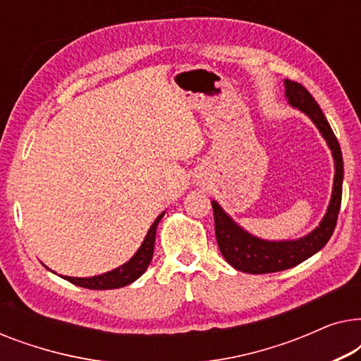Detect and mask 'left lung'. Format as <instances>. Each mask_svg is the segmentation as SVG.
Masks as SVG:
<instances>
[{
	"instance_id": "obj_1",
	"label": "left lung",
	"mask_w": 361,
	"mask_h": 361,
	"mask_svg": "<svg viewBox=\"0 0 361 361\" xmlns=\"http://www.w3.org/2000/svg\"><path fill=\"white\" fill-rule=\"evenodd\" d=\"M284 88L286 98H288L290 106L298 108L312 120L320 135L327 141L330 151H332L335 162L332 197H330L327 214L324 215L317 228H314L302 238L284 241L261 240L258 236L248 233L215 200L212 202L215 219V236L221 255H224L226 263L233 266L235 269L250 274H266L294 268V266L302 263L322 250L334 233L340 204H342L343 159L337 137H335L332 128H330L327 118L320 110L317 102L300 83L284 80Z\"/></svg>"
}]
</instances>
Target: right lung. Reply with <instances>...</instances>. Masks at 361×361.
Here are the masks:
<instances>
[{
  "instance_id": "add662e5",
  "label": "right lung",
  "mask_w": 361,
  "mask_h": 361,
  "mask_svg": "<svg viewBox=\"0 0 361 361\" xmlns=\"http://www.w3.org/2000/svg\"><path fill=\"white\" fill-rule=\"evenodd\" d=\"M166 212L157 216L154 224L151 225V228L147 230V235L145 241H142L140 250L136 251L135 256L130 261H126L125 264L120 266V268L108 271L105 274L92 276V278H71V276H61V278L67 279L68 283L80 286V288L87 289H118L123 288V286H128L140 278V276L145 273L149 266L152 259V253H154V241H156V230L157 225L162 216H164Z\"/></svg>"
}]
</instances>
